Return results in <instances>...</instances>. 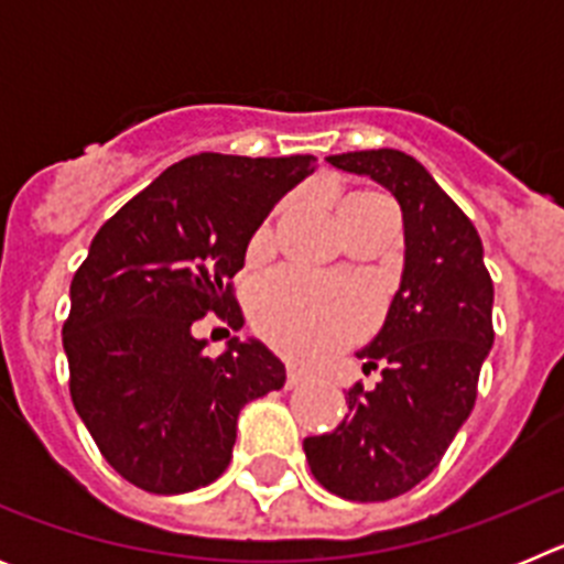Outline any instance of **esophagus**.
<instances>
[{"instance_id":"34e87169","label":"esophagus","mask_w":564,"mask_h":564,"mask_svg":"<svg viewBox=\"0 0 564 564\" xmlns=\"http://www.w3.org/2000/svg\"><path fill=\"white\" fill-rule=\"evenodd\" d=\"M305 381V372L302 370H296V367H291V370H288V378H285V387L288 390H293V387H299V383Z\"/></svg>"}]
</instances>
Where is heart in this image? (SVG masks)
Returning a JSON list of instances; mask_svg holds the SVG:
<instances>
[{"mask_svg":"<svg viewBox=\"0 0 564 564\" xmlns=\"http://www.w3.org/2000/svg\"><path fill=\"white\" fill-rule=\"evenodd\" d=\"M390 203L376 192H356L341 203L370 206ZM268 239V228L257 234L253 246ZM253 325L279 350L293 358H322L356 338L370 316V302L361 291L333 285L296 268L268 273L251 296Z\"/></svg>","mask_w":564,"mask_h":564,"instance_id":"heart-1","label":"heart"}]
</instances>
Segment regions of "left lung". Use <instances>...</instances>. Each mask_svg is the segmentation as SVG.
<instances>
[{"instance_id": "8db88e82", "label": "left lung", "mask_w": 564, "mask_h": 564, "mask_svg": "<svg viewBox=\"0 0 564 564\" xmlns=\"http://www.w3.org/2000/svg\"><path fill=\"white\" fill-rule=\"evenodd\" d=\"M327 163L367 174L403 214V273L381 333L358 358L381 381L347 392L333 432L305 437L311 471L327 491L381 502L426 480L475 410L477 378L495 327V285L477 228L426 169L398 149L330 154Z\"/></svg>"}]
</instances>
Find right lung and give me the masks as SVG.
Instances as JSON below:
<instances>
[{"label":"right lung","instance_id":"obj_1","mask_svg":"<svg viewBox=\"0 0 564 564\" xmlns=\"http://www.w3.org/2000/svg\"><path fill=\"white\" fill-rule=\"evenodd\" d=\"M313 154L203 152L174 163L93 237L69 285V395L109 466L152 495L194 491L226 471L239 410L282 390L285 364L257 338L203 352L192 325L217 313L237 330L231 279L253 231Z\"/></svg>","mask_w":564,"mask_h":564}]
</instances>
